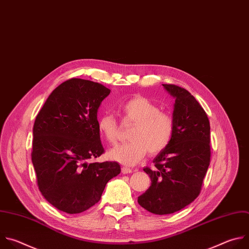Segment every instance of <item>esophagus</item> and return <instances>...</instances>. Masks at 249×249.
Masks as SVG:
<instances>
[{
  "instance_id": "34e87169",
  "label": "esophagus",
  "mask_w": 249,
  "mask_h": 249,
  "mask_svg": "<svg viewBox=\"0 0 249 249\" xmlns=\"http://www.w3.org/2000/svg\"><path fill=\"white\" fill-rule=\"evenodd\" d=\"M132 172H133V171H132L131 169L127 168V167H123V168H122V173L124 174V175H125V174H130V173H132Z\"/></svg>"
}]
</instances>
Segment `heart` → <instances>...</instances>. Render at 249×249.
Here are the masks:
<instances>
[{
  "instance_id": "b5f03b06",
  "label": "heart",
  "mask_w": 249,
  "mask_h": 249,
  "mask_svg": "<svg viewBox=\"0 0 249 249\" xmlns=\"http://www.w3.org/2000/svg\"><path fill=\"white\" fill-rule=\"evenodd\" d=\"M124 122L133 124L129 130L130 141L110 151L109 157L121 164L132 166L140 162L149 152L156 155L170 144L175 130L172 114L161 111L160 107L143 96H134L121 106ZM98 130L110 144L116 145L120 138V125L111 114L98 119Z\"/></svg>"
}]
</instances>
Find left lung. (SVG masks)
<instances>
[{
    "label": "left lung",
    "instance_id": "8db88e82",
    "mask_svg": "<svg viewBox=\"0 0 249 249\" xmlns=\"http://www.w3.org/2000/svg\"><path fill=\"white\" fill-rule=\"evenodd\" d=\"M176 98L173 138L153 160L154 168L143 171L151 185L138 197V204L156 215L184 208L200 194L210 165V123L206 112L184 88L163 84Z\"/></svg>",
    "mask_w": 249,
    "mask_h": 249
}]
</instances>
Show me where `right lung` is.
Masks as SVG:
<instances>
[{"label": "right lung", "mask_w": 249, "mask_h": 249, "mask_svg": "<svg viewBox=\"0 0 249 249\" xmlns=\"http://www.w3.org/2000/svg\"><path fill=\"white\" fill-rule=\"evenodd\" d=\"M110 92L98 82L69 79L50 94L35 119L31 159L38 188L68 214L95 205L121 173L117 162L87 163L104 153L97 112Z\"/></svg>", "instance_id": "obj_1"}]
</instances>
